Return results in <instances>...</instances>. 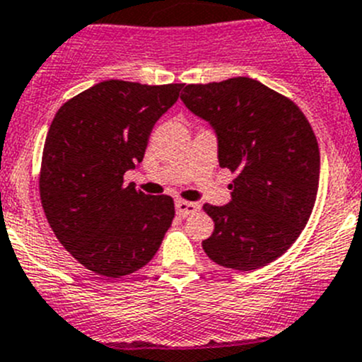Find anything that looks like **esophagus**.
I'll list each match as a JSON object with an SVG mask.
<instances>
[{
	"mask_svg": "<svg viewBox=\"0 0 362 362\" xmlns=\"http://www.w3.org/2000/svg\"><path fill=\"white\" fill-rule=\"evenodd\" d=\"M201 206L197 202H188V201H175V211H177L179 216H190L194 213L199 211Z\"/></svg>",
	"mask_w": 362,
	"mask_h": 362,
	"instance_id": "34e87169",
	"label": "esophagus"
}]
</instances>
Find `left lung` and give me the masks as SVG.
I'll return each instance as SVG.
<instances>
[{"label": "left lung", "mask_w": 362, "mask_h": 362, "mask_svg": "<svg viewBox=\"0 0 362 362\" xmlns=\"http://www.w3.org/2000/svg\"><path fill=\"white\" fill-rule=\"evenodd\" d=\"M181 101L211 126L218 165L236 172L230 201L206 204L215 230L202 249L216 264L249 272L286 252L311 216L320 149L293 101L252 78L187 85Z\"/></svg>", "instance_id": "8db88e82"}]
</instances>
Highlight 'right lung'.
<instances>
[{"label":"right lung","instance_id":"add662e5","mask_svg":"<svg viewBox=\"0 0 362 362\" xmlns=\"http://www.w3.org/2000/svg\"><path fill=\"white\" fill-rule=\"evenodd\" d=\"M183 83L106 80L69 99L47 132L40 201L62 245L105 277L149 263L174 218L168 195L124 185L139 167L156 120L177 101Z\"/></svg>","mask_w":362,"mask_h":362}]
</instances>
